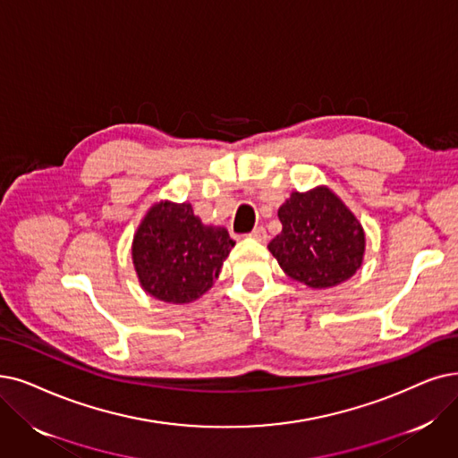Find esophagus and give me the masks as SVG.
Instances as JSON below:
<instances>
[{
    "mask_svg": "<svg viewBox=\"0 0 458 458\" xmlns=\"http://www.w3.org/2000/svg\"><path fill=\"white\" fill-rule=\"evenodd\" d=\"M250 239H253V241H258V242H267V239H268V234H267V231L263 229V227H255L251 233H250Z\"/></svg>",
    "mask_w": 458,
    "mask_h": 458,
    "instance_id": "esophagus-1",
    "label": "esophagus"
}]
</instances>
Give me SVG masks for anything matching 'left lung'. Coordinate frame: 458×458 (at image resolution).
Returning a JSON list of instances; mask_svg holds the SVG:
<instances>
[{
  "label": "left lung",
  "mask_w": 458,
  "mask_h": 458,
  "mask_svg": "<svg viewBox=\"0 0 458 458\" xmlns=\"http://www.w3.org/2000/svg\"><path fill=\"white\" fill-rule=\"evenodd\" d=\"M282 233L268 251L291 280L328 289L362 267L367 236L355 214L327 186L293 191L278 208Z\"/></svg>",
  "instance_id": "left-lung-1"
}]
</instances>
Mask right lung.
<instances>
[{
  "mask_svg": "<svg viewBox=\"0 0 458 458\" xmlns=\"http://www.w3.org/2000/svg\"><path fill=\"white\" fill-rule=\"evenodd\" d=\"M233 246L227 229L205 225L190 203L159 200L140 219L131 258L148 295L188 304L214 285Z\"/></svg>",
  "mask_w": 458,
  "mask_h": 458,
  "instance_id": "add662e5",
  "label": "right lung"
}]
</instances>
